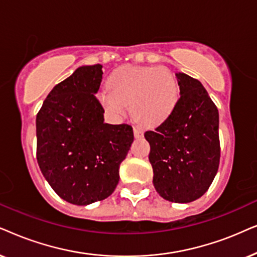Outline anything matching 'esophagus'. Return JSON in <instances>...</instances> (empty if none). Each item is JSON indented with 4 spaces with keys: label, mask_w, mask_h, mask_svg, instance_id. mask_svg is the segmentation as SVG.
Wrapping results in <instances>:
<instances>
[{
    "label": "esophagus",
    "mask_w": 257,
    "mask_h": 257,
    "mask_svg": "<svg viewBox=\"0 0 257 257\" xmlns=\"http://www.w3.org/2000/svg\"><path fill=\"white\" fill-rule=\"evenodd\" d=\"M134 135L135 138H142L143 136V131L141 126H134Z\"/></svg>",
    "instance_id": "obj_1"
}]
</instances>
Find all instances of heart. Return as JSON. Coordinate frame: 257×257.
<instances>
[{
    "mask_svg": "<svg viewBox=\"0 0 257 257\" xmlns=\"http://www.w3.org/2000/svg\"><path fill=\"white\" fill-rule=\"evenodd\" d=\"M112 117L121 118L132 109L149 126L162 124L173 114L180 98V85L170 71L160 67L124 66L109 77V87L98 94Z\"/></svg>",
    "mask_w": 257,
    "mask_h": 257,
    "instance_id": "obj_1",
    "label": "heart"
}]
</instances>
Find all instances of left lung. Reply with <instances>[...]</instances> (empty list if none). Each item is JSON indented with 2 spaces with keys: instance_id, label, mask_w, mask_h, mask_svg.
I'll return each instance as SVG.
<instances>
[{
  "instance_id": "8db88e82",
  "label": "left lung",
  "mask_w": 257,
  "mask_h": 257,
  "mask_svg": "<svg viewBox=\"0 0 257 257\" xmlns=\"http://www.w3.org/2000/svg\"><path fill=\"white\" fill-rule=\"evenodd\" d=\"M175 75L179 102L169 118L145 138L157 193L170 202L189 203L206 193L217 173L218 110L200 81Z\"/></svg>"
}]
</instances>
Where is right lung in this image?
Instances as JSON below:
<instances>
[{
	"mask_svg": "<svg viewBox=\"0 0 257 257\" xmlns=\"http://www.w3.org/2000/svg\"><path fill=\"white\" fill-rule=\"evenodd\" d=\"M102 66L78 67L48 94L36 116V157L44 179L67 202L87 206L110 196L133 141L132 125L104 123L95 95Z\"/></svg>",
	"mask_w": 257,
	"mask_h": 257,
	"instance_id": "obj_1",
	"label": "right lung"
}]
</instances>
